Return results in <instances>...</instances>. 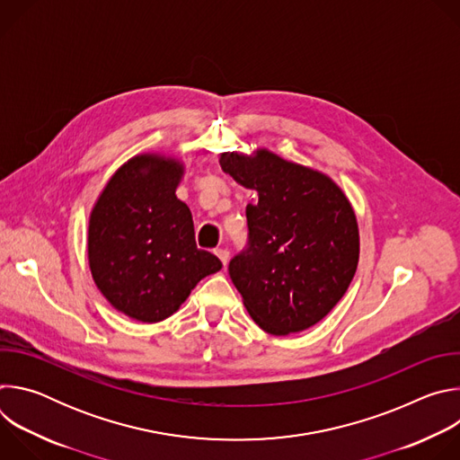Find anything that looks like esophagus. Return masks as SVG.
<instances>
[{
  "label": "esophagus",
  "mask_w": 460,
  "mask_h": 460,
  "mask_svg": "<svg viewBox=\"0 0 460 460\" xmlns=\"http://www.w3.org/2000/svg\"><path fill=\"white\" fill-rule=\"evenodd\" d=\"M215 252H217V256L222 260V264L227 266V261H229V251H227V249H215Z\"/></svg>",
  "instance_id": "esophagus-1"
}]
</instances>
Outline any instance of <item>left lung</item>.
Wrapping results in <instances>:
<instances>
[{
  "mask_svg": "<svg viewBox=\"0 0 460 460\" xmlns=\"http://www.w3.org/2000/svg\"><path fill=\"white\" fill-rule=\"evenodd\" d=\"M224 172L258 194L247 204V249L229 277L251 318L286 337L320 322L348 291L358 264V224L327 174L268 149L222 153Z\"/></svg>",
  "mask_w": 460,
  "mask_h": 460,
  "instance_id": "obj_1",
  "label": "left lung"
}]
</instances>
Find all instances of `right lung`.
Here are the masks:
<instances>
[{"instance_id": "add662e5", "label": "right lung", "mask_w": 460, "mask_h": 460, "mask_svg": "<svg viewBox=\"0 0 460 460\" xmlns=\"http://www.w3.org/2000/svg\"><path fill=\"white\" fill-rule=\"evenodd\" d=\"M178 158L144 153L107 181L89 217L87 254L96 288L128 318L155 323L180 309L222 261L194 242L189 208L178 200Z\"/></svg>"}]
</instances>
